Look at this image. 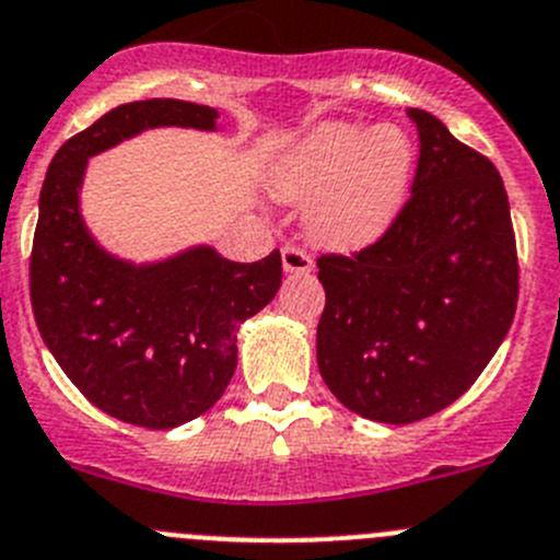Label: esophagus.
I'll return each mask as SVG.
<instances>
[{
  "label": "esophagus",
  "instance_id": "1",
  "mask_svg": "<svg viewBox=\"0 0 560 560\" xmlns=\"http://www.w3.org/2000/svg\"><path fill=\"white\" fill-rule=\"evenodd\" d=\"M281 265H284L287 273H308L314 268L312 257L306 252L295 246H284L281 248Z\"/></svg>",
  "mask_w": 560,
  "mask_h": 560
}]
</instances>
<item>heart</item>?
<instances>
[{
    "label": "heart",
    "instance_id": "heart-1",
    "mask_svg": "<svg viewBox=\"0 0 560 560\" xmlns=\"http://www.w3.org/2000/svg\"><path fill=\"white\" fill-rule=\"evenodd\" d=\"M416 172V142L399 125L325 122L287 150L270 191L312 208L308 235L325 248L361 252L399 219Z\"/></svg>",
    "mask_w": 560,
    "mask_h": 560
}]
</instances>
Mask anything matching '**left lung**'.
Listing matches in <instances>:
<instances>
[{"instance_id":"obj_1","label":"left lung","mask_w":560,"mask_h":560,"mask_svg":"<svg viewBox=\"0 0 560 560\" xmlns=\"http://www.w3.org/2000/svg\"><path fill=\"white\" fill-rule=\"evenodd\" d=\"M407 114L421 155L399 219L355 257L317 259L319 374L347 410L380 424L457 401L506 339L520 290L498 170L430 112Z\"/></svg>"}]
</instances>
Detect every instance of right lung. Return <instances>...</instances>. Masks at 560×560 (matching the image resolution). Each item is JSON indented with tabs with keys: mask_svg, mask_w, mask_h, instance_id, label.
<instances>
[{
	"mask_svg": "<svg viewBox=\"0 0 560 560\" xmlns=\"http://www.w3.org/2000/svg\"><path fill=\"white\" fill-rule=\"evenodd\" d=\"M153 128L219 130L175 97L122 103L54 155L40 188L30 292L37 330L70 383L108 416L172 430L208 412L237 366V328L281 287V254L232 262L213 246L130 262L92 237L81 186L92 155Z\"/></svg>",
	"mask_w": 560,
	"mask_h": 560,
	"instance_id": "1",
	"label": "right lung"
}]
</instances>
